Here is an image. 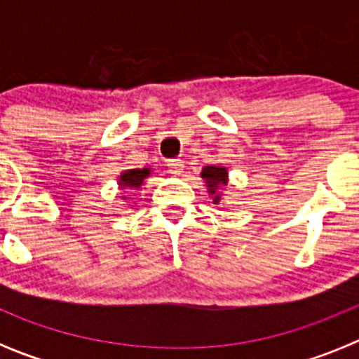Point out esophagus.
Here are the masks:
<instances>
[{
	"label": "esophagus",
	"instance_id": "obj_1",
	"mask_svg": "<svg viewBox=\"0 0 359 359\" xmlns=\"http://www.w3.org/2000/svg\"><path fill=\"white\" fill-rule=\"evenodd\" d=\"M167 167H169V172L170 174H182L183 169H185V163H183V160H169V163H167Z\"/></svg>",
	"mask_w": 359,
	"mask_h": 359
}]
</instances>
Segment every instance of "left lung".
Wrapping results in <instances>:
<instances>
[{
	"mask_svg": "<svg viewBox=\"0 0 359 359\" xmlns=\"http://www.w3.org/2000/svg\"><path fill=\"white\" fill-rule=\"evenodd\" d=\"M201 177H205L208 192H210L212 198H214V203H217L219 198H221L217 190L221 189V185H226V169L210 165V167H205V169H203Z\"/></svg>",
	"mask_w": 359,
	"mask_h": 359,
	"instance_id": "left-lung-1",
	"label": "left lung"
}]
</instances>
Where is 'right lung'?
I'll use <instances>...</instances> for the list:
<instances>
[{
  "label": "right lung",
  "instance_id": "obj_1",
  "mask_svg": "<svg viewBox=\"0 0 359 359\" xmlns=\"http://www.w3.org/2000/svg\"><path fill=\"white\" fill-rule=\"evenodd\" d=\"M145 176H149V169L126 170L120 176V183H122V187H140Z\"/></svg>",
  "mask_w": 359,
  "mask_h": 359
}]
</instances>
